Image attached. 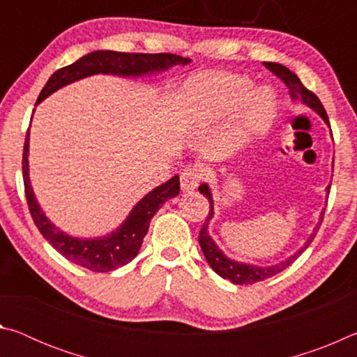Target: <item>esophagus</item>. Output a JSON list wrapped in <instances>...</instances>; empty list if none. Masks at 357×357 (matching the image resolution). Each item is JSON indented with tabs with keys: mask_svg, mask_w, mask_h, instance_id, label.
<instances>
[{
	"mask_svg": "<svg viewBox=\"0 0 357 357\" xmlns=\"http://www.w3.org/2000/svg\"><path fill=\"white\" fill-rule=\"evenodd\" d=\"M202 181V172L198 170L197 167H185L183 172H181V189L184 192H192L197 189L198 184Z\"/></svg>",
	"mask_w": 357,
	"mask_h": 357,
	"instance_id": "34e87169",
	"label": "esophagus"
}]
</instances>
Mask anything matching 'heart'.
<instances>
[{"mask_svg": "<svg viewBox=\"0 0 357 357\" xmlns=\"http://www.w3.org/2000/svg\"><path fill=\"white\" fill-rule=\"evenodd\" d=\"M253 89L250 80L239 75L217 74L200 77L192 83L190 93L195 105V121L206 124L223 112L233 110L249 98ZM274 113L273 96L259 91L250 102V121L255 128H263L269 123Z\"/></svg>", "mask_w": 357, "mask_h": 357, "instance_id": "obj_1", "label": "heart"}]
</instances>
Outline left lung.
<instances>
[{"instance_id":"8db88e82","label":"left lung","mask_w":357,"mask_h":357,"mask_svg":"<svg viewBox=\"0 0 357 357\" xmlns=\"http://www.w3.org/2000/svg\"><path fill=\"white\" fill-rule=\"evenodd\" d=\"M263 64H264V68H268L277 78H280L282 83H285V86L288 88L291 99L304 102L305 105H309L317 113L321 114V118L329 124L328 113H326L323 104L319 102L318 96L315 93H312L310 89H307L304 84L301 83L298 75L293 74L291 70L279 63H263ZM198 190H200L209 202V213H208L206 220H204L203 227L200 229V234H198V243H200L202 250L204 253V257H206L208 263L211 264V268H213L220 277H223V279L236 283V285H252V283L266 280V279H269V277L282 273L283 269H287L289 264L294 263V259L298 258L301 253L310 245L313 239H315L318 228H317V231H313V234L309 238V241H307L305 245L301 247V250L296 252L293 257H289L288 259H285V261H282L275 266H271V268H258V266L233 261V259H228L219 249H217V245L213 243V239H211L208 234V222L213 219V197H211L209 187L206 184H202L200 187H198ZM323 215H324V213H323Z\"/></svg>"}]
</instances>
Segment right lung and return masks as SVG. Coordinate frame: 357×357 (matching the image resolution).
Here are the masks:
<instances>
[{
    "label": "right lung",
    "instance_id": "1",
    "mask_svg": "<svg viewBox=\"0 0 357 357\" xmlns=\"http://www.w3.org/2000/svg\"><path fill=\"white\" fill-rule=\"evenodd\" d=\"M190 59L183 58L173 53H126V52H110L98 50L78 59L74 64L58 69L53 74L38 98L39 104L47 96L55 93L64 84L80 80L83 77L93 74H116V75H142L148 72L164 70L167 68L178 64H187ZM29 130V129H28ZM29 132H26L25 146H23L22 172L23 184H25V195L29 214H31L36 227L48 243L74 264L82 266L93 273H110L121 266L128 264L137 257L140 250L143 238L146 236L151 219L159 211V208L167 200L176 197L179 193V176H173L165 184L155 187L146 197L137 203L132 209L130 215L116 231L108 234L102 239H77L70 238L63 231H59L50 223L42 213L28 178V146Z\"/></svg>",
    "mask_w": 357,
    "mask_h": 357
}]
</instances>
